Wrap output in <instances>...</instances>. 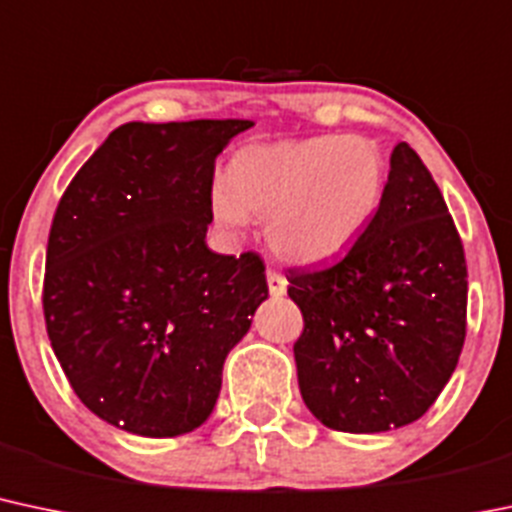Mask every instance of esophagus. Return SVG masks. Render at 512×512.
<instances>
[{
  "label": "esophagus",
  "instance_id": "obj_1",
  "mask_svg": "<svg viewBox=\"0 0 512 512\" xmlns=\"http://www.w3.org/2000/svg\"><path fill=\"white\" fill-rule=\"evenodd\" d=\"M267 286L272 296H284L286 294V279L274 269H267Z\"/></svg>",
  "mask_w": 512,
  "mask_h": 512
}]
</instances>
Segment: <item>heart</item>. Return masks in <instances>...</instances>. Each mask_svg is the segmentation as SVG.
<instances>
[{
  "label": "heart",
  "instance_id": "1",
  "mask_svg": "<svg viewBox=\"0 0 512 512\" xmlns=\"http://www.w3.org/2000/svg\"><path fill=\"white\" fill-rule=\"evenodd\" d=\"M386 189V160L364 136H313L250 145L230 160L226 182L213 187V216L243 230L265 216L274 255L316 265L350 247Z\"/></svg>",
  "mask_w": 512,
  "mask_h": 512
}]
</instances>
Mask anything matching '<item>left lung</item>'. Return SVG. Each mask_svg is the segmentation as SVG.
<instances>
[{"label": "left lung", "instance_id": "8db88e82", "mask_svg": "<svg viewBox=\"0 0 512 512\" xmlns=\"http://www.w3.org/2000/svg\"><path fill=\"white\" fill-rule=\"evenodd\" d=\"M303 313V403L340 432H386L435 403L466 335L464 247L440 187L408 143L391 153L379 211L328 267L286 272Z\"/></svg>", "mask_w": 512, "mask_h": 512}]
</instances>
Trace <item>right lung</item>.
Wrapping results in <instances>:
<instances>
[{
	"mask_svg": "<svg viewBox=\"0 0 512 512\" xmlns=\"http://www.w3.org/2000/svg\"><path fill=\"white\" fill-rule=\"evenodd\" d=\"M250 126L123 123L53 216L50 345L84 406L133 435H184L209 418L223 362L267 299L260 255L206 245L216 157Z\"/></svg>",
	"mask_w": 512,
	"mask_h": 512,
	"instance_id": "add662e5",
	"label": "right lung"
}]
</instances>
